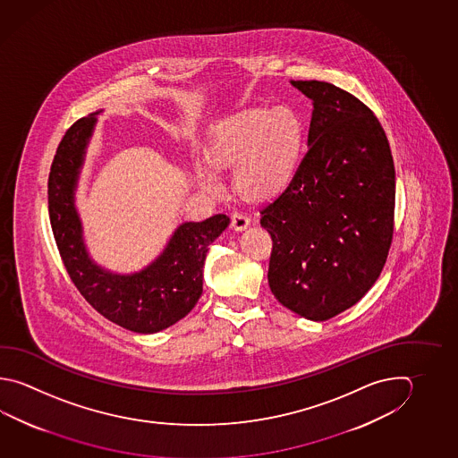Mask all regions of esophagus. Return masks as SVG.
I'll use <instances>...</instances> for the list:
<instances>
[{"label":"esophagus","instance_id":"34e87169","mask_svg":"<svg viewBox=\"0 0 458 458\" xmlns=\"http://www.w3.org/2000/svg\"><path fill=\"white\" fill-rule=\"evenodd\" d=\"M232 225L234 230H244L250 225V216L242 212H233L232 214Z\"/></svg>","mask_w":458,"mask_h":458}]
</instances>
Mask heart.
Wrapping results in <instances>:
<instances>
[{"mask_svg":"<svg viewBox=\"0 0 458 458\" xmlns=\"http://www.w3.org/2000/svg\"><path fill=\"white\" fill-rule=\"evenodd\" d=\"M302 124L293 110H250L225 121L210 147L216 168H236V188L250 199H274L290 186L300 162ZM199 182L208 191L222 190L210 168L199 170Z\"/></svg>","mask_w":458,"mask_h":458,"instance_id":"1","label":"heart"}]
</instances>
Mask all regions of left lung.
Returning <instances> with one entry per match:
<instances>
[{"instance_id":"obj_1","label":"left lung","mask_w":458,"mask_h":458,"mask_svg":"<svg viewBox=\"0 0 458 458\" xmlns=\"http://www.w3.org/2000/svg\"><path fill=\"white\" fill-rule=\"evenodd\" d=\"M292 84L314 110L293 180L260 210L272 238L268 285L288 310L327 320L360 301L386 266L395 168L386 131L360 98L320 81Z\"/></svg>"}]
</instances>
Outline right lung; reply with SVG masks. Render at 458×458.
<instances>
[{
  "label": "right lung",
  "instance_id": "add662e5",
  "mask_svg": "<svg viewBox=\"0 0 458 458\" xmlns=\"http://www.w3.org/2000/svg\"><path fill=\"white\" fill-rule=\"evenodd\" d=\"M96 116L71 124L53 158L48 176V214L61 260L74 286L104 318L138 334H154L182 319L202 294V267L208 244L230 224L225 214L182 224L164 254L134 276H114L87 258L74 188Z\"/></svg>",
  "mask_w": 458,
  "mask_h": 458
}]
</instances>
